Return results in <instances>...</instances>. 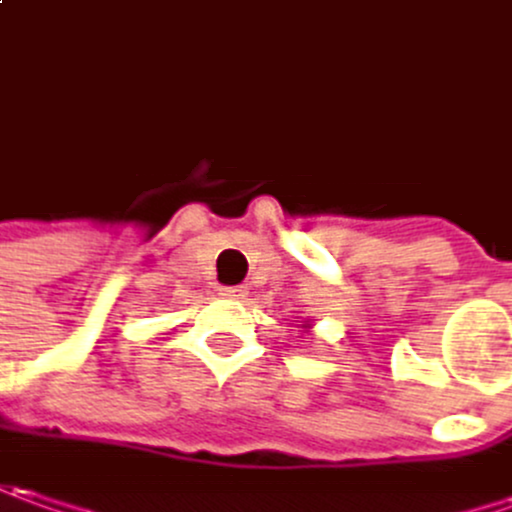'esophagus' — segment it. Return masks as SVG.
<instances>
[{
	"instance_id": "1",
	"label": "esophagus",
	"mask_w": 512,
	"mask_h": 512,
	"mask_svg": "<svg viewBox=\"0 0 512 512\" xmlns=\"http://www.w3.org/2000/svg\"><path fill=\"white\" fill-rule=\"evenodd\" d=\"M223 297H235V300H240V297H246V289L243 286H226V289H221Z\"/></svg>"
}]
</instances>
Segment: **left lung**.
Listing matches in <instances>:
<instances>
[{
	"label": "left lung",
	"mask_w": 512,
	"mask_h": 512,
	"mask_svg": "<svg viewBox=\"0 0 512 512\" xmlns=\"http://www.w3.org/2000/svg\"><path fill=\"white\" fill-rule=\"evenodd\" d=\"M300 323H303V326H300L303 331H311V320H300Z\"/></svg>",
	"instance_id": "8db88e82"
}]
</instances>
